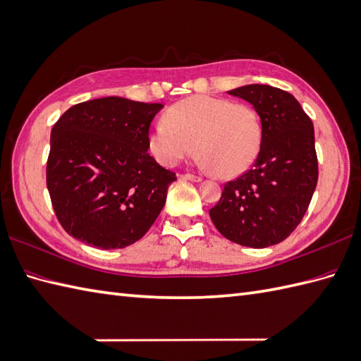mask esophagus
<instances>
[{"mask_svg":"<svg viewBox=\"0 0 361 361\" xmlns=\"http://www.w3.org/2000/svg\"><path fill=\"white\" fill-rule=\"evenodd\" d=\"M181 178L183 180H190V181H201V175H197V173H183Z\"/></svg>","mask_w":361,"mask_h":361,"instance_id":"obj_1","label":"esophagus"}]
</instances>
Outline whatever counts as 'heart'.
I'll use <instances>...</instances> for the list:
<instances>
[{"mask_svg": "<svg viewBox=\"0 0 361 361\" xmlns=\"http://www.w3.org/2000/svg\"><path fill=\"white\" fill-rule=\"evenodd\" d=\"M262 141L263 124L254 106L211 95L172 104L147 137L150 152L161 164L175 166L195 149L201 164L228 178L249 169Z\"/></svg>", "mask_w": 361, "mask_h": 361, "instance_id": "1", "label": "heart"}]
</instances>
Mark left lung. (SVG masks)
<instances>
[{"label": "left lung", "mask_w": 361, "mask_h": 361, "mask_svg": "<svg viewBox=\"0 0 361 361\" xmlns=\"http://www.w3.org/2000/svg\"><path fill=\"white\" fill-rule=\"evenodd\" d=\"M252 104L263 141L254 166L224 184L209 215L223 237L247 247H267L295 231L318 180L314 124L289 92L249 85L229 92Z\"/></svg>", "instance_id": "left-lung-1"}]
</instances>
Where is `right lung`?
<instances>
[{
  "instance_id": "add662e5",
  "label": "right lung",
  "mask_w": 361,
  "mask_h": 361,
  "mask_svg": "<svg viewBox=\"0 0 361 361\" xmlns=\"http://www.w3.org/2000/svg\"><path fill=\"white\" fill-rule=\"evenodd\" d=\"M160 103L106 97L78 103L50 133L46 183L63 229L98 249H123L150 229L177 180L149 155Z\"/></svg>"
}]
</instances>
